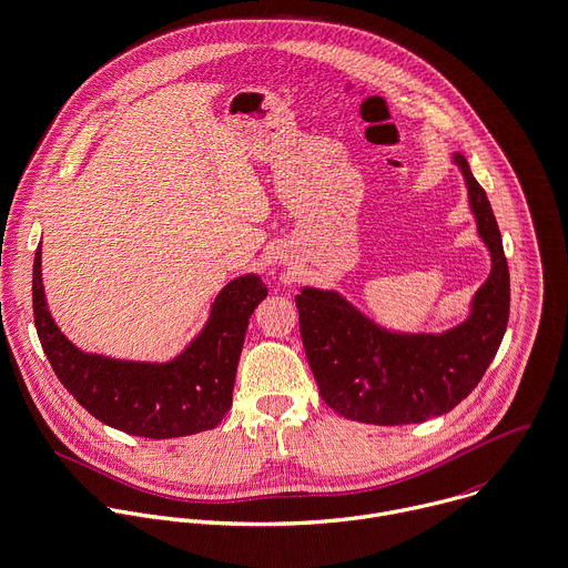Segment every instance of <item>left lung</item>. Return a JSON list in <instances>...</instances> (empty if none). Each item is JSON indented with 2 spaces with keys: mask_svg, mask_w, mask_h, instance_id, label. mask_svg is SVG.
Returning a JSON list of instances; mask_svg holds the SVG:
<instances>
[{
  "mask_svg": "<svg viewBox=\"0 0 568 568\" xmlns=\"http://www.w3.org/2000/svg\"><path fill=\"white\" fill-rule=\"evenodd\" d=\"M454 161L491 252V274L465 323L443 334H396L334 290L303 287L296 296L301 338L321 396L349 420L392 427L443 416L476 389L498 354L509 323V265L487 192L463 154Z\"/></svg>",
  "mask_w": 568,
  "mask_h": 568,
  "instance_id": "obj_1",
  "label": "left lung"
}]
</instances>
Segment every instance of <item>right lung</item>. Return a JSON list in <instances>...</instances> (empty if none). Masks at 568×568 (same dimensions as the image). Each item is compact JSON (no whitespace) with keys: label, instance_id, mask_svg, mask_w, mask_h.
<instances>
[{"label":"right lung","instance_id":"1","mask_svg":"<svg viewBox=\"0 0 568 568\" xmlns=\"http://www.w3.org/2000/svg\"><path fill=\"white\" fill-rule=\"evenodd\" d=\"M265 296L256 274L239 276L221 290L203 332L174 361H114L77 349L59 332L43 296L41 245L32 265L34 327L61 385L103 425L154 440L207 432L223 420L250 316Z\"/></svg>","mask_w":568,"mask_h":568}]
</instances>
